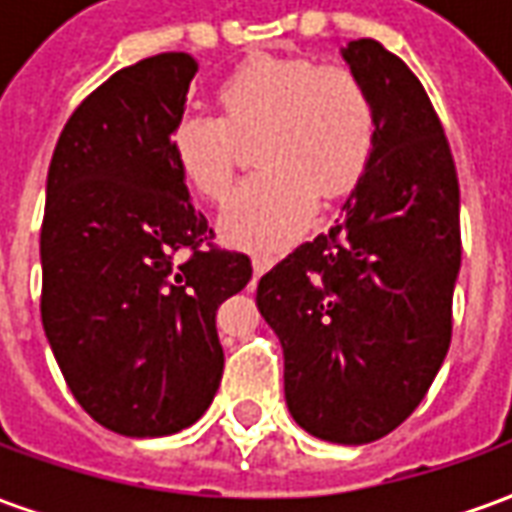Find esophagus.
I'll return each mask as SVG.
<instances>
[{"mask_svg": "<svg viewBox=\"0 0 512 512\" xmlns=\"http://www.w3.org/2000/svg\"><path fill=\"white\" fill-rule=\"evenodd\" d=\"M277 263V255L274 252H255L252 255V268H255V277H263L268 268Z\"/></svg>", "mask_w": 512, "mask_h": 512, "instance_id": "1", "label": "esophagus"}]
</instances>
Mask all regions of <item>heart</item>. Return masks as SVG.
Listing matches in <instances>:
<instances>
[{"label":"heart","mask_w":512,"mask_h":512,"mask_svg":"<svg viewBox=\"0 0 512 512\" xmlns=\"http://www.w3.org/2000/svg\"><path fill=\"white\" fill-rule=\"evenodd\" d=\"M219 117L180 120L169 150L200 197L230 194L241 145L260 164L222 213V233L241 246L296 241L315 211L365 175L378 136L376 101L351 68L310 57H255L216 90Z\"/></svg>","instance_id":"1"}]
</instances>
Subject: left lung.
Wrapping results in <instances>:
<instances>
[{"label":"left lung","mask_w":512,"mask_h":512,"mask_svg":"<svg viewBox=\"0 0 512 512\" xmlns=\"http://www.w3.org/2000/svg\"><path fill=\"white\" fill-rule=\"evenodd\" d=\"M343 57L376 101V150L332 230L260 279L257 307L282 343L293 419L323 441L367 444L411 417L447 356L461 194L414 71L373 38Z\"/></svg>","instance_id":"left-lung-1"}]
</instances>
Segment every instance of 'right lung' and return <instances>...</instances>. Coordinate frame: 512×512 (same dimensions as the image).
Returning a JSON list of instances; mask_svg holds the SVG:
<instances>
[{
	"mask_svg": "<svg viewBox=\"0 0 512 512\" xmlns=\"http://www.w3.org/2000/svg\"><path fill=\"white\" fill-rule=\"evenodd\" d=\"M197 62L128 65L76 106L46 180L40 318L73 397L123 436H169L211 406L216 310L246 288L244 252L213 244L169 150Z\"/></svg>",
	"mask_w": 512,
	"mask_h": 512,
	"instance_id": "add662e5",
	"label": "right lung"
}]
</instances>
